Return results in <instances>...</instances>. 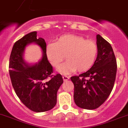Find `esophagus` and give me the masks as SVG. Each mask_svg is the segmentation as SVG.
Wrapping results in <instances>:
<instances>
[{
  "instance_id": "esophagus-1",
  "label": "esophagus",
  "mask_w": 128,
  "mask_h": 128,
  "mask_svg": "<svg viewBox=\"0 0 128 128\" xmlns=\"http://www.w3.org/2000/svg\"><path fill=\"white\" fill-rule=\"evenodd\" d=\"M63 80H64V81H66V80H68V79H69V77L67 76H66V75H63Z\"/></svg>"
}]
</instances>
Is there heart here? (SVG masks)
<instances>
[{"label": "heart", "mask_w": 128, "mask_h": 128, "mask_svg": "<svg viewBox=\"0 0 128 128\" xmlns=\"http://www.w3.org/2000/svg\"><path fill=\"white\" fill-rule=\"evenodd\" d=\"M46 54L50 63L58 68L65 59L67 61L59 67L58 71L68 74L76 70L84 72L94 65L98 54L96 42L86 40L81 36L65 34L60 36L56 42L46 46Z\"/></svg>", "instance_id": "heart-1"}]
</instances>
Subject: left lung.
I'll list each match as a JSON object with an SVG mask.
<instances>
[{
	"label": "left lung",
	"mask_w": 128,
	"mask_h": 128,
	"mask_svg": "<svg viewBox=\"0 0 128 128\" xmlns=\"http://www.w3.org/2000/svg\"><path fill=\"white\" fill-rule=\"evenodd\" d=\"M98 54L92 68L78 76L70 77L74 84V100L80 108L96 109L106 101L113 88L117 64L111 45L97 35Z\"/></svg>",
	"instance_id": "left-lung-1"
}]
</instances>
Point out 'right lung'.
<instances>
[{
    "label": "right lung",
    "mask_w": 128,
    "mask_h": 128,
    "mask_svg": "<svg viewBox=\"0 0 128 128\" xmlns=\"http://www.w3.org/2000/svg\"><path fill=\"white\" fill-rule=\"evenodd\" d=\"M34 31L15 42L9 61V74L15 92L28 109L36 112L48 111L56 106L57 92L63 82L60 74H53V67L46 54V44L37 38ZM41 46L43 58L38 64L28 66L22 60V52L29 43Z\"/></svg>",
    "instance_id": "obj_1"
}]
</instances>
